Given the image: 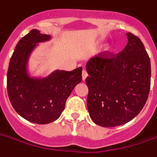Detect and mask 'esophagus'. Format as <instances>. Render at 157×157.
I'll list each match as a JSON object with an SVG mask.
<instances>
[{"instance_id":"esophagus-1","label":"esophagus","mask_w":157,"mask_h":157,"mask_svg":"<svg viewBox=\"0 0 157 157\" xmlns=\"http://www.w3.org/2000/svg\"><path fill=\"white\" fill-rule=\"evenodd\" d=\"M82 80L83 81H85V79L87 78V72L85 70H82Z\"/></svg>"}]
</instances>
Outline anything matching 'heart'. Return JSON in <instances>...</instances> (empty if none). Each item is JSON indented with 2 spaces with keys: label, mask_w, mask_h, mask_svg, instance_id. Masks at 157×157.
<instances>
[{
  "label": "heart",
  "mask_w": 157,
  "mask_h": 157,
  "mask_svg": "<svg viewBox=\"0 0 157 157\" xmlns=\"http://www.w3.org/2000/svg\"><path fill=\"white\" fill-rule=\"evenodd\" d=\"M105 52H108V51H109V47H108V46H105Z\"/></svg>",
  "instance_id": "b5f03b06"
}]
</instances>
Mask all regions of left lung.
I'll return each instance as SVG.
<instances>
[{"instance_id":"obj_1","label":"left lung","mask_w":157,"mask_h":157,"mask_svg":"<svg viewBox=\"0 0 157 157\" xmlns=\"http://www.w3.org/2000/svg\"><path fill=\"white\" fill-rule=\"evenodd\" d=\"M128 43L117 55L93 57L86 64L87 105L90 118L103 127L127 123L145 105L150 88V60L140 38L126 33Z\"/></svg>"}]
</instances>
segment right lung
I'll return each mask as SVG.
<instances>
[{
    "label": "right lung",
    "mask_w": 157,
    "mask_h": 157,
    "mask_svg": "<svg viewBox=\"0 0 157 157\" xmlns=\"http://www.w3.org/2000/svg\"><path fill=\"white\" fill-rule=\"evenodd\" d=\"M37 29L20 39L13 53L7 75L8 97L17 113L30 122L49 124L60 117L74 87L82 82V68L55 70L47 77H31L28 59L37 44L51 39Z\"/></svg>",
    "instance_id": "obj_1"
}]
</instances>
